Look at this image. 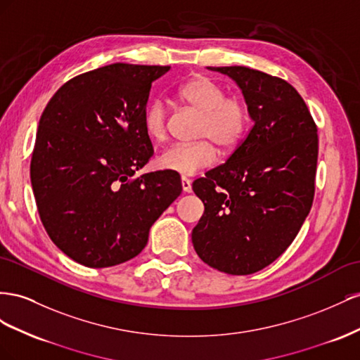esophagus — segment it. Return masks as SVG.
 Segmentation results:
<instances>
[{
	"instance_id": "34e87169",
	"label": "esophagus",
	"mask_w": 360,
	"mask_h": 360,
	"mask_svg": "<svg viewBox=\"0 0 360 360\" xmlns=\"http://www.w3.org/2000/svg\"><path fill=\"white\" fill-rule=\"evenodd\" d=\"M181 184H182V190L184 193H191V181L186 176L181 178Z\"/></svg>"
}]
</instances>
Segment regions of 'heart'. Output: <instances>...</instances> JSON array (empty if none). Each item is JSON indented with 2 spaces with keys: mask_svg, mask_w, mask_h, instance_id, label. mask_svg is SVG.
Masks as SVG:
<instances>
[{
  "mask_svg": "<svg viewBox=\"0 0 360 360\" xmlns=\"http://www.w3.org/2000/svg\"><path fill=\"white\" fill-rule=\"evenodd\" d=\"M178 99L191 111L200 115L196 137L202 139L190 145H172L160 153L158 167L190 176L210 167L217 160V148L231 152L244 139L250 125V110L248 102L237 95H226V90L210 77L198 75L184 83L178 91ZM146 134L152 140H162L167 134V108L164 102L155 101L146 108Z\"/></svg>",
  "mask_w": 360,
  "mask_h": 360,
  "instance_id": "1",
  "label": "heart"
}]
</instances>
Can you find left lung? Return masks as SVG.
I'll return each instance as SVG.
<instances>
[{
    "label": "left lung",
    "mask_w": 360,
    "mask_h": 360,
    "mask_svg": "<svg viewBox=\"0 0 360 360\" xmlns=\"http://www.w3.org/2000/svg\"><path fill=\"white\" fill-rule=\"evenodd\" d=\"M210 69L240 86L253 127L228 161L193 182L205 212L191 240L212 269L252 274L288 249L311 211L316 125L285 79L245 66Z\"/></svg>",
    "instance_id": "obj_1"
}]
</instances>
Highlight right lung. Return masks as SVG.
Here are the masks:
<instances>
[{"mask_svg": "<svg viewBox=\"0 0 360 360\" xmlns=\"http://www.w3.org/2000/svg\"><path fill=\"white\" fill-rule=\"evenodd\" d=\"M169 66L115 63L61 86L39 122L30 166L49 238L90 269L129 261L181 191L169 170L134 178L153 155L145 131L152 83Z\"/></svg>", "mask_w": 360, "mask_h": 360, "instance_id": "right-lung-1", "label": "right lung"}]
</instances>
